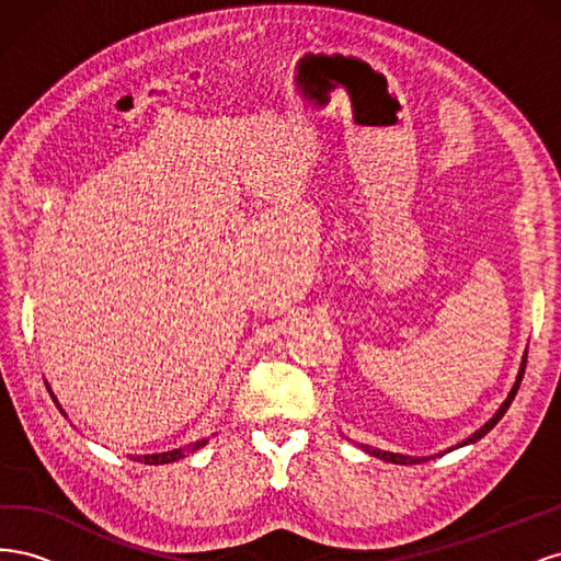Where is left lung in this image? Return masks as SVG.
<instances>
[{"instance_id": "1", "label": "left lung", "mask_w": 561, "mask_h": 561, "mask_svg": "<svg viewBox=\"0 0 561 561\" xmlns=\"http://www.w3.org/2000/svg\"><path fill=\"white\" fill-rule=\"evenodd\" d=\"M524 367H526V353H524V358H522V365H519V371H517V379H515V386L511 388V393H507V398H505V402L499 407V412L491 416L484 426L480 428V431H474L470 437H466L461 445H456V447H463V445H472V443H478V439H482L491 428L496 426V423L503 419V414L507 412V407H511V402L515 400V396H517V388H519V383H522V377H524ZM363 449L367 451V454H371V456H377V458H383V461H388V463H400V466H414V463H423V461H428V456H404V454H393V451H383V449H377V447H367V445H363ZM454 449V447H451ZM449 449V451H451Z\"/></svg>"}]
</instances>
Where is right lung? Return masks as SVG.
Wrapping results in <instances>:
<instances>
[{
  "label": "right lung",
  "mask_w": 561,
  "mask_h": 561,
  "mask_svg": "<svg viewBox=\"0 0 561 561\" xmlns=\"http://www.w3.org/2000/svg\"><path fill=\"white\" fill-rule=\"evenodd\" d=\"M56 400V398H54ZM56 404H58V400H56ZM58 410L62 412V407L58 404ZM65 414V412H62ZM208 439H198V443H192V445H186L184 449H173V451H163V454H147V456H130L133 461H140V463H149V466H159V463H173V461H178V458H184V454H190V451H196V449H201L203 445H206Z\"/></svg>",
  "instance_id": "add662e5"
}]
</instances>
